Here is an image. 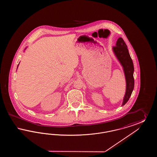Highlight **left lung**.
Listing matches in <instances>:
<instances>
[{"label": "left lung", "mask_w": 157, "mask_h": 157, "mask_svg": "<svg viewBox=\"0 0 157 157\" xmlns=\"http://www.w3.org/2000/svg\"><path fill=\"white\" fill-rule=\"evenodd\" d=\"M112 49L123 67L126 79V92L122 105L123 106L129 100L134 88V64L129 53L127 45L122 37L118 38L116 46H113Z\"/></svg>", "instance_id": "left-lung-1"}]
</instances>
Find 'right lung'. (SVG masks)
<instances>
[{"instance_id": "obj_1", "label": "right lung", "mask_w": 157, "mask_h": 157, "mask_svg": "<svg viewBox=\"0 0 157 157\" xmlns=\"http://www.w3.org/2000/svg\"><path fill=\"white\" fill-rule=\"evenodd\" d=\"M17 67H18V66H17Z\"/></svg>"}]
</instances>
